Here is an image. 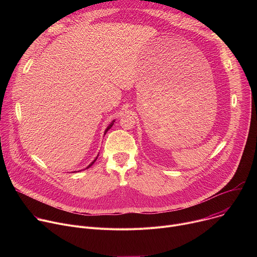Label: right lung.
<instances>
[{
    "label": "right lung",
    "instance_id": "right-lung-1",
    "mask_svg": "<svg viewBox=\"0 0 257 257\" xmlns=\"http://www.w3.org/2000/svg\"><path fill=\"white\" fill-rule=\"evenodd\" d=\"M114 122H115V121H113V122H112V123H111V124H109V125H108V126H107V128H106V129H105V131H104V134H105V133H106V132H107V131H108V130H109V129H111V128H112V126H113V124H114ZM97 157H98V156H97ZM96 159H97V158H96ZM96 159H95V160H94V161H93V162H92V163H91V164H90V165H89V166H88V167H87V168H86V169H88V168H89V167H91V166H92V165H93V163H94V162H95V161H96Z\"/></svg>",
    "mask_w": 257,
    "mask_h": 257
}]
</instances>
